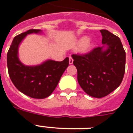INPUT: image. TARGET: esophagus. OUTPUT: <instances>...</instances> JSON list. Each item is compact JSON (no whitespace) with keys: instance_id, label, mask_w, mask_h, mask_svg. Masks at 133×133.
<instances>
[{"instance_id":"esophagus-1","label":"esophagus","mask_w":133,"mask_h":133,"mask_svg":"<svg viewBox=\"0 0 133 133\" xmlns=\"http://www.w3.org/2000/svg\"><path fill=\"white\" fill-rule=\"evenodd\" d=\"M73 59L72 58V56H69V64H73Z\"/></svg>"}]
</instances>
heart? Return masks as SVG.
I'll return each mask as SVG.
<instances>
[{
    "mask_svg": "<svg viewBox=\"0 0 133 133\" xmlns=\"http://www.w3.org/2000/svg\"><path fill=\"white\" fill-rule=\"evenodd\" d=\"M79 45L81 47H83V49L84 50H88L90 48L92 47V43L90 41L88 40V38L86 37H84L82 38L79 41Z\"/></svg>",
    "mask_w": 133,
    "mask_h": 133,
    "instance_id": "b5f03b06",
    "label": "heart"
}]
</instances>
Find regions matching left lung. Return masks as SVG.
Segmentation results:
<instances>
[{
	"label": "left lung",
	"instance_id": "left-lung-1",
	"mask_svg": "<svg viewBox=\"0 0 133 133\" xmlns=\"http://www.w3.org/2000/svg\"><path fill=\"white\" fill-rule=\"evenodd\" d=\"M102 43L85 54H73V64L77 70V81L90 96L102 98L115 90L123 79L126 52L119 38L107 30H100Z\"/></svg>",
	"mask_w": 133,
	"mask_h": 133
}]
</instances>
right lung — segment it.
Returning <instances> with one entry per match:
<instances>
[{
    "label": "right lung",
    "mask_w": 133,
    "mask_h": 133,
    "mask_svg": "<svg viewBox=\"0 0 133 133\" xmlns=\"http://www.w3.org/2000/svg\"><path fill=\"white\" fill-rule=\"evenodd\" d=\"M40 31L30 29L15 36L7 52L6 60L9 75L16 88L31 98L42 99L53 92L69 66V60L66 58L61 62L48 60L36 66L22 64L17 57L19 44L28 34Z\"/></svg>",
    "instance_id": "1"
}]
</instances>
